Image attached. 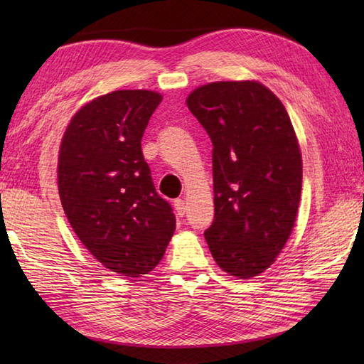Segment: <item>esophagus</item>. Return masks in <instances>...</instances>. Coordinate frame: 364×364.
Masks as SVG:
<instances>
[{"label":"esophagus","mask_w":364,"mask_h":364,"mask_svg":"<svg viewBox=\"0 0 364 364\" xmlns=\"http://www.w3.org/2000/svg\"><path fill=\"white\" fill-rule=\"evenodd\" d=\"M173 206H175V211L176 214L180 215V218H183L184 213H186V203H184V200L181 198H176L173 202Z\"/></svg>","instance_id":"34e87169"}]
</instances>
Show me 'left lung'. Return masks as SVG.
<instances>
[{"label":"left lung","mask_w":364,"mask_h":364,"mask_svg":"<svg viewBox=\"0 0 364 364\" xmlns=\"http://www.w3.org/2000/svg\"><path fill=\"white\" fill-rule=\"evenodd\" d=\"M186 105L214 146L208 247L230 275L257 277L274 264L296 222L301 192L296 131L283 103L257 81L205 84Z\"/></svg>","instance_id":"left-lung-1"}]
</instances>
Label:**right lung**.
Segmentation results:
<instances>
[{
	"label": "right lung",
	"instance_id": "add662e5",
	"mask_svg": "<svg viewBox=\"0 0 364 364\" xmlns=\"http://www.w3.org/2000/svg\"><path fill=\"white\" fill-rule=\"evenodd\" d=\"M162 97L115 90L73 115L59 149L58 186L84 247L112 272L141 277L159 264L175 231L172 206L159 197L141 141Z\"/></svg>",
	"mask_w": 364,
	"mask_h": 364
}]
</instances>
